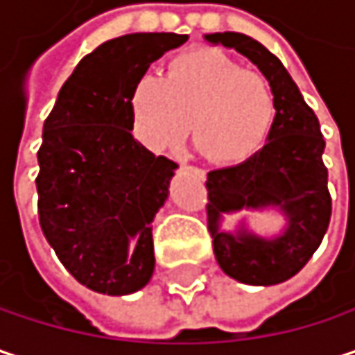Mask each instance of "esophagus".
Here are the masks:
<instances>
[{
    "label": "esophagus",
    "mask_w": 355,
    "mask_h": 355,
    "mask_svg": "<svg viewBox=\"0 0 355 355\" xmlns=\"http://www.w3.org/2000/svg\"><path fill=\"white\" fill-rule=\"evenodd\" d=\"M180 166H184V168H189L191 173H195L199 178H205V171H201V168H197V166H187L184 162H180Z\"/></svg>",
    "instance_id": "1"
}]
</instances>
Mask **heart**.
I'll list each match as a JSON object with an SVG mask.
<instances>
[{
  "label": "heart",
  "mask_w": 355,
  "mask_h": 355,
  "mask_svg": "<svg viewBox=\"0 0 355 355\" xmlns=\"http://www.w3.org/2000/svg\"><path fill=\"white\" fill-rule=\"evenodd\" d=\"M131 114L135 133L154 150L177 146L191 127L209 160L234 164L267 141L275 96L261 73L243 69L226 53L195 49L171 61L166 78L146 73L135 82Z\"/></svg>",
  "instance_id": "obj_1"
}]
</instances>
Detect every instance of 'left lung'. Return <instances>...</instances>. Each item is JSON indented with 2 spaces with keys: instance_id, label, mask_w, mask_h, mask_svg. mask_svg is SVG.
<instances>
[{
  "instance_id": "8db88e82",
  "label": "left lung",
  "mask_w": 355,
  "mask_h": 355,
  "mask_svg": "<svg viewBox=\"0 0 355 355\" xmlns=\"http://www.w3.org/2000/svg\"><path fill=\"white\" fill-rule=\"evenodd\" d=\"M209 44L234 49L263 73L275 96V123L265 146L248 160L207 173V226L218 265L248 286H275L294 277L315 254L331 220V195L322 164L324 139L317 114L282 65L259 40L241 33L203 36ZM273 209L286 224L263 237L241 220L224 231V215Z\"/></svg>"
}]
</instances>
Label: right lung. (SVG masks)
<instances>
[{"label": "right lung", "mask_w": 355, "mask_h": 355, "mask_svg": "<svg viewBox=\"0 0 355 355\" xmlns=\"http://www.w3.org/2000/svg\"><path fill=\"white\" fill-rule=\"evenodd\" d=\"M187 38L135 33L103 42L76 65L44 121L40 228L63 267L92 292L127 296L152 279V222L178 164L131 135V92Z\"/></svg>", "instance_id": "1"}]
</instances>
